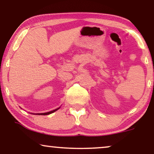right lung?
I'll return each instance as SVG.
<instances>
[{
	"label": "right lung",
	"instance_id": "1",
	"mask_svg": "<svg viewBox=\"0 0 154 154\" xmlns=\"http://www.w3.org/2000/svg\"><path fill=\"white\" fill-rule=\"evenodd\" d=\"M57 109H59V108H58V109H54V110H53V111H49V112H47V113H36V114H38V115H48V114H50V113H52L54 112V111H56L57 110Z\"/></svg>",
	"mask_w": 154,
	"mask_h": 154
}]
</instances>
